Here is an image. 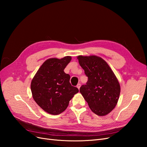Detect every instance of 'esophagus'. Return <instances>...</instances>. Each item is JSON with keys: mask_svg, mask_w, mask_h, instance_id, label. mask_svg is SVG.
Instances as JSON below:
<instances>
[{"mask_svg": "<svg viewBox=\"0 0 147 147\" xmlns=\"http://www.w3.org/2000/svg\"><path fill=\"white\" fill-rule=\"evenodd\" d=\"M80 86H81V84L80 83H78V84H77V87L78 88V89L79 90L80 88Z\"/></svg>", "mask_w": 147, "mask_h": 147, "instance_id": "obj_1", "label": "esophagus"}]
</instances>
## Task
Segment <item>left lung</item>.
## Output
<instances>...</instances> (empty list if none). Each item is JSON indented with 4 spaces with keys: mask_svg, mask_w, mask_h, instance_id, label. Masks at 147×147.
<instances>
[{
    "mask_svg": "<svg viewBox=\"0 0 147 147\" xmlns=\"http://www.w3.org/2000/svg\"><path fill=\"white\" fill-rule=\"evenodd\" d=\"M79 64L88 78L80 88L92 112L99 116L109 114L116 106L120 85L112 70L106 62L96 56L77 57Z\"/></svg>",
    "mask_w": 147,
    "mask_h": 147,
    "instance_id": "8db88e82",
    "label": "left lung"
}]
</instances>
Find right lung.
<instances>
[{
  "instance_id": "obj_1",
  "label": "right lung",
  "mask_w": 147,
  "mask_h": 147,
  "mask_svg": "<svg viewBox=\"0 0 147 147\" xmlns=\"http://www.w3.org/2000/svg\"><path fill=\"white\" fill-rule=\"evenodd\" d=\"M71 59V56L47 59L31 82L34 100L48 113L58 115L63 112L70 99L78 92V89L70 83V75L64 72Z\"/></svg>"
}]
</instances>
